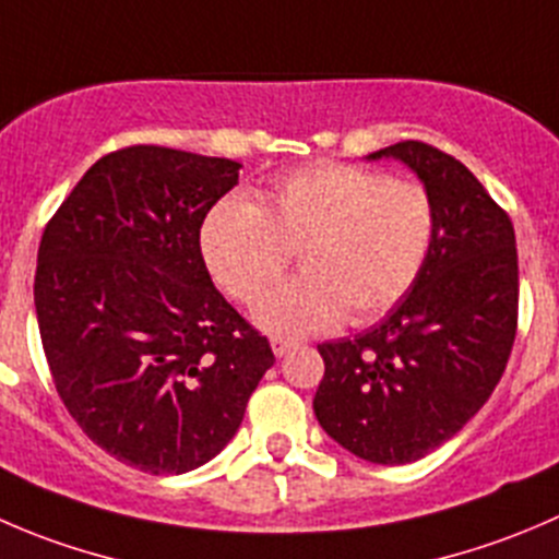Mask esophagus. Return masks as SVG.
<instances>
[{
  "label": "esophagus",
  "instance_id": "obj_1",
  "mask_svg": "<svg viewBox=\"0 0 559 559\" xmlns=\"http://www.w3.org/2000/svg\"><path fill=\"white\" fill-rule=\"evenodd\" d=\"M270 346H273L275 357H284L286 352L295 349V341H292V338H281V335H273V338H270Z\"/></svg>",
  "mask_w": 559,
  "mask_h": 559
}]
</instances>
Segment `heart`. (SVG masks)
<instances>
[{
	"label": "heart",
	"mask_w": 559,
	"mask_h": 559,
	"mask_svg": "<svg viewBox=\"0 0 559 559\" xmlns=\"http://www.w3.org/2000/svg\"><path fill=\"white\" fill-rule=\"evenodd\" d=\"M437 210L420 182L352 164L292 171L259 193L226 197L204 218L199 246L213 278L242 302L278 281L297 248L302 270L257 306L273 333H319L346 317L362 324L404 300L424 273Z\"/></svg>",
	"instance_id": "b5f03b06"
}]
</instances>
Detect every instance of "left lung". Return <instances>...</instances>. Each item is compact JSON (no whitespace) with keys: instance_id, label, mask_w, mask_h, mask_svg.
I'll return each instance as SVG.
<instances>
[{"instance_id":"8db88e82","label":"left lung","mask_w":559,"mask_h":559,"mask_svg":"<svg viewBox=\"0 0 559 559\" xmlns=\"http://www.w3.org/2000/svg\"><path fill=\"white\" fill-rule=\"evenodd\" d=\"M379 158L401 160L424 182L435 246L382 322L319 344L313 412L357 459L409 464L459 435L500 382L516 338L519 257L511 218L462 160L424 142L368 155Z\"/></svg>"}]
</instances>
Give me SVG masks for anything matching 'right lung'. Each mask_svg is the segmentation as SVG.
Returning <instances> with one entry per match:
<instances>
[{
	"label": "right lung",
	"instance_id": "obj_1",
	"mask_svg": "<svg viewBox=\"0 0 559 559\" xmlns=\"http://www.w3.org/2000/svg\"><path fill=\"white\" fill-rule=\"evenodd\" d=\"M240 169L155 144L117 150L43 231L35 311L59 399L95 445L142 473L182 475L218 456L275 362L199 246Z\"/></svg>",
	"mask_w": 559,
	"mask_h": 559
}]
</instances>
